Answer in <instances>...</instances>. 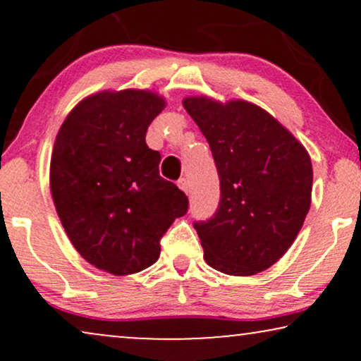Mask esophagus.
<instances>
[{
	"mask_svg": "<svg viewBox=\"0 0 361 361\" xmlns=\"http://www.w3.org/2000/svg\"><path fill=\"white\" fill-rule=\"evenodd\" d=\"M177 185H179V189L184 190L185 194H190V184H189V180L185 179V177H180V179L177 180Z\"/></svg>",
	"mask_w": 361,
	"mask_h": 361,
	"instance_id": "obj_1",
	"label": "esophagus"
}]
</instances>
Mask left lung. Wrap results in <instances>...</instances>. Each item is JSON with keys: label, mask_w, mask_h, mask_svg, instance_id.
Returning a JSON list of instances; mask_svg holds the SVG:
<instances>
[{"label": "left lung", "mask_w": 361, "mask_h": 361, "mask_svg": "<svg viewBox=\"0 0 361 361\" xmlns=\"http://www.w3.org/2000/svg\"><path fill=\"white\" fill-rule=\"evenodd\" d=\"M184 108L209 141L220 177L219 209L194 221L207 264L233 276L261 273L302 228L312 194L307 151L253 103L200 97L185 98Z\"/></svg>", "instance_id": "8db88e82"}]
</instances>
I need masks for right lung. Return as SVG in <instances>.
<instances>
[{
    "label": "right lung",
    "mask_w": 361,
    "mask_h": 361,
    "mask_svg": "<svg viewBox=\"0 0 361 361\" xmlns=\"http://www.w3.org/2000/svg\"><path fill=\"white\" fill-rule=\"evenodd\" d=\"M156 93L102 92L71 111L51 159L59 219L88 263L111 274L154 264L161 238L187 214L189 199L159 176L161 154L146 145L164 108Z\"/></svg>",
    "instance_id": "right-lung-1"
}]
</instances>
